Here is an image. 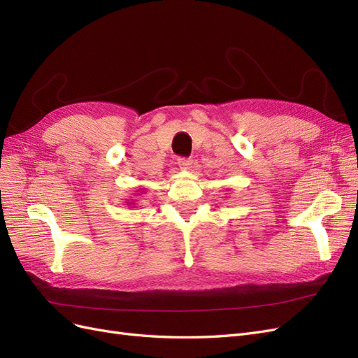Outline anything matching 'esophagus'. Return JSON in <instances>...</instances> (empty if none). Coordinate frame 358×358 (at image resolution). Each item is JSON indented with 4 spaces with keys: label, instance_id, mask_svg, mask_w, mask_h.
I'll return each mask as SVG.
<instances>
[{
    "label": "esophagus",
    "instance_id": "esophagus-1",
    "mask_svg": "<svg viewBox=\"0 0 358 358\" xmlns=\"http://www.w3.org/2000/svg\"><path fill=\"white\" fill-rule=\"evenodd\" d=\"M178 164H179V167L180 169H189L191 167V164H192V159L191 158H187V157H180L179 159H178Z\"/></svg>",
    "mask_w": 358,
    "mask_h": 358
}]
</instances>
